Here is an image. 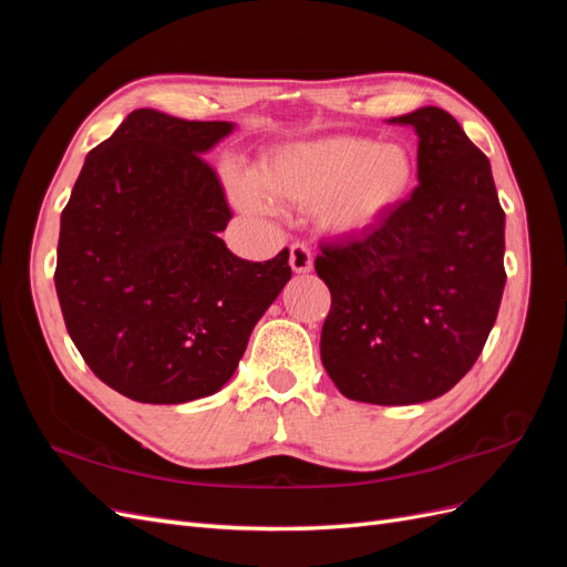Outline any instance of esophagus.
I'll return each mask as SVG.
<instances>
[{"label":"esophagus","instance_id":"obj_1","mask_svg":"<svg viewBox=\"0 0 567 567\" xmlns=\"http://www.w3.org/2000/svg\"><path fill=\"white\" fill-rule=\"evenodd\" d=\"M290 269H293L296 274H307L312 271V265H315V257H312V250L307 244H293L290 246Z\"/></svg>","mask_w":567,"mask_h":567}]
</instances>
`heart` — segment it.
Segmentation results:
<instances>
[{
  "instance_id": "heart-1",
  "label": "heart",
  "mask_w": 567,
  "mask_h": 567,
  "mask_svg": "<svg viewBox=\"0 0 567 567\" xmlns=\"http://www.w3.org/2000/svg\"><path fill=\"white\" fill-rule=\"evenodd\" d=\"M416 161L394 142L373 144L350 134L298 142L274 153L255 175L229 169V194L246 210L269 200L310 208L323 231L354 236L373 229L406 200Z\"/></svg>"
}]
</instances>
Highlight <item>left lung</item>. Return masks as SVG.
I'll return each instance as SVG.
<instances>
[{"label":"left lung","instance_id":"obj_1","mask_svg":"<svg viewBox=\"0 0 567 567\" xmlns=\"http://www.w3.org/2000/svg\"><path fill=\"white\" fill-rule=\"evenodd\" d=\"M419 136V186L362 238L321 246V364L348 400L419 404L471 371L499 312L506 215L492 167L437 106L390 117Z\"/></svg>","mask_w":567,"mask_h":567}]
</instances>
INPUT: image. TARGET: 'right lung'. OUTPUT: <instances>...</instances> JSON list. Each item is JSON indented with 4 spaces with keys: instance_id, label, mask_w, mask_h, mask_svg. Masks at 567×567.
I'll use <instances>...</instances> for the list:
<instances>
[{
    "instance_id": "obj_1",
    "label": "right lung",
    "mask_w": 567,
    "mask_h": 567,
    "mask_svg": "<svg viewBox=\"0 0 567 567\" xmlns=\"http://www.w3.org/2000/svg\"><path fill=\"white\" fill-rule=\"evenodd\" d=\"M234 127L136 109L87 153L61 213L65 329L99 379L134 402L215 394L290 279L286 248L248 262L219 238L231 210L203 153Z\"/></svg>"
}]
</instances>
